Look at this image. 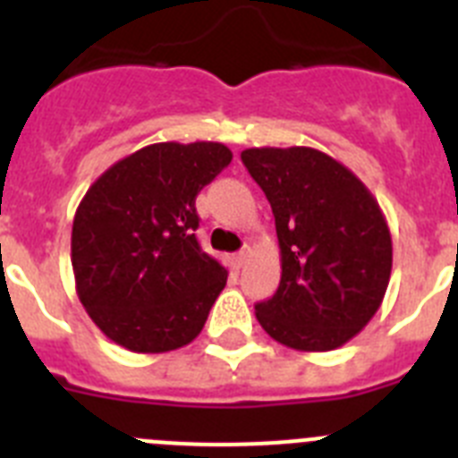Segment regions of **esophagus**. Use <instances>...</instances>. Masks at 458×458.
<instances>
[{
    "label": "esophagus",
    "instance_id": "1",
    "mask_svg": "<svg viewBox=\"0 0 458 458\" xmlns=\"http://www.w3.org/2000/svg\"><path fill=\"white\" fill-rule=\"evenodd\" d=\"M248 259H250V248H248V245H245V248H242L241 252L236 254V264L238 266H245V264H248Z\"/></svg>",
    "mask_w": 458,
    "mask_h": 458
}]
</instances>
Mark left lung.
I'll return each instance as SVG.
<instances>
[{"instance_id":"8db88e82","label":"left lung","mask_w":458,"mask_h":458,"mask_svg":"<svg viewBox=\"0 0 458 458\" xmlns=\"http://www.w3.org/2000/svg\"><path fill=\"white\" fill-rule=\"evenodd\" d=\"M241 160L270 201L282 254L279 286L254 305L257 321L289 349H339L371 321L390 282L378 201L317 148H245Z\"/></svg>"}]
</instances>
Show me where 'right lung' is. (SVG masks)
Masks as SVG:
<instances>
[{
    "label": "right lung",
    "instance_id": "add662e5",
    "mask_svg": "<svg viewBox=\"0 0 458 458\" xmlns=\"http://www.w3.org/2000/svg\"><path fill=\"white\" fill-rule=\"evenodd\" d=\"M220 141H160L87 190L72 220L75 289L91 321L132 353H167L201 333L226 268L194 236V199L232 163Z\"/></svg>",
    "mask_w": 458,
    "mask_h": 458
}]
</instances>
